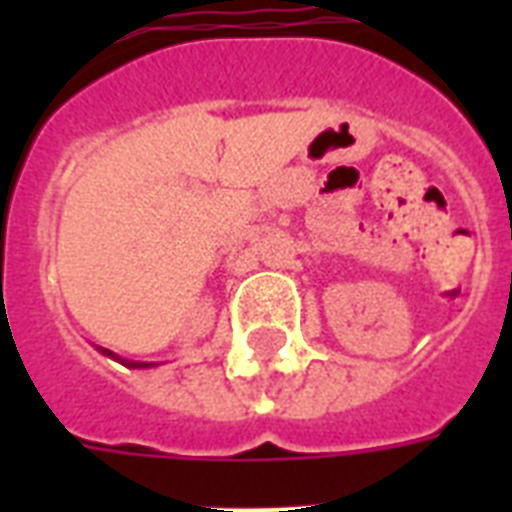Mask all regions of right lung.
Wrapping results in <instances>:
<instances>
[{"label": "right lung", "instance_id": "right-lung-1", "mask_svg": "<svg viewBox=\"0 0 512 512\" xmlns=\"http://www.w3.org/2000/svg\"><path fill=\"white\" fill-rule=\"evenodd\" d=\"M98 350H100V353H106V356H111V358H119L116 353H111V350H106V348H98ZM124 364L135 366V369H143V366H154V364H140V361H124Z\"/></svg>", "mask_w": 512, "mask_h": 512}]
</instances>
